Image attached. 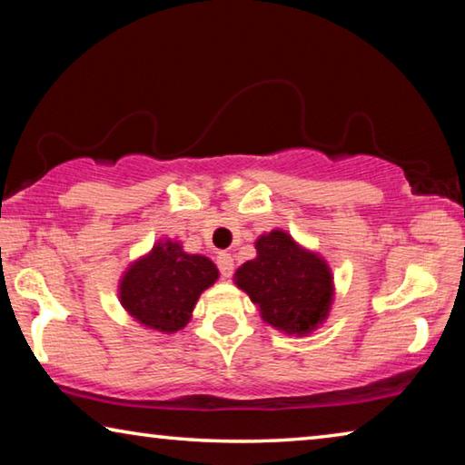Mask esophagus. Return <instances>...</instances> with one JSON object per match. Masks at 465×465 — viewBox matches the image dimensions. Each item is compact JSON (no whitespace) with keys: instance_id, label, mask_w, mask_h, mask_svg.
<instances>
[{"instance_id":"esophagus-1","label":"esophagus","mask_w":465,"mask_h":465,"mask_svg":"<svg viewBox=\"0 0 465 465\" xmlns=\"http://www.w3.org/2000/svg\"><path fill=\"white\" fill-rule=\"evenodd\" d=\"M217 267L223 279H230L233 275V256L230 252H219L217 254Z\"/></svg>"}]
</instances>
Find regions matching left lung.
Masks as SVG:
<instances>
[{
  "mask_svg": "<svg viewBox=\"0 0 465 465\" xmlns=\"http://www.w3.org/2000/svg\"><path fill=\"white\" fill-rule=\"evenodd\" d=\"M256 259L235 271L244 290L271 327L304 335L321 325L333 300V277L319 256L300 248L292 235L275 230L256 240Z\"/></svg>",
  "mask_w": 465,
  "mask_h": 465,
  "instance_id": "8db88e82",
  "label": "left lung"
}]
</instances>
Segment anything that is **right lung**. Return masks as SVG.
I'll return each mask as SVG.
<instances>
[{
  "label": "right lung",
  "mask_w": 465,
  "mask_h": 465,
  "mask_svg": "<svg viewBox=\"0 0 465 465\" xmlns=\"http://www.w3.org/2000/svg\"><path fill=\"white\" fill-rule=\"evenodd\" d=\"M217 277V267L206 256L186 254L178 242H157L149 254L130 264L120 300L140 325L175 333L188 325L198 296Z\"/></svg>",
  "instance_id": "right-lung-1"
}]
</instances>
